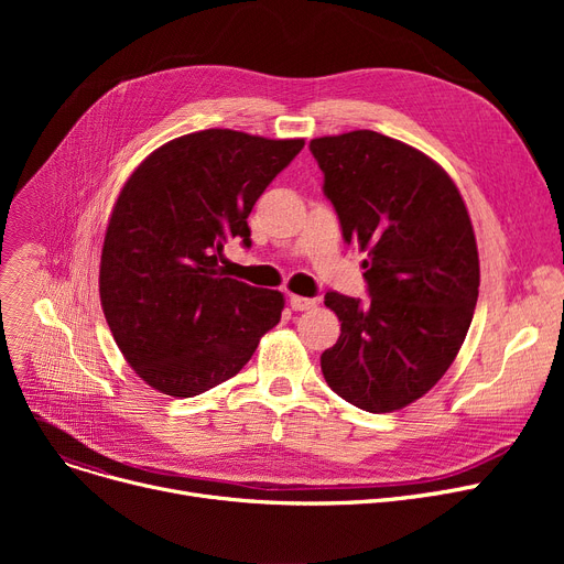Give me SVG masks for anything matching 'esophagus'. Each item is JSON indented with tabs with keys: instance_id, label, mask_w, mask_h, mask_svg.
I'll use <instances>...</instances> for the list:
<instances>
[{
	"instance_id": "1",
	"label": "esophagus",
	"mask_w": 564,
	"mask_h": 564,
	"mask_svg": "<svg viewBox=\"0 0 564 564\" xmlns=\"http://www.w3.org/2000/svg\"><path fill=\"white\" fill-rule=\"evenodd\" d=\"M290 306L292 311H308L315 306V302L308 297H300V294H290Z\"/></svg>"
}]
</instances>
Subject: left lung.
Listing matches in <instances>:
<instances>
[{"label": "left lung", "mask_w": 564, "mask_h": 564, "mask_svg": "<svg viewBox=\"0 0 564 564\" xmlns=\"http://www.w3.org/2000/svg\"><path fill=\"white\" fill-rule=\"evenodd\" d=\"M370 304L327 292L338 343L319 357L329 389L370 413L398 411L446 375L478 304L480 260L464 198L425 153L372 130L311 141Z\"/></svg>", "instance_id": "8db88e82"}]
</instances>
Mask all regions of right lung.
<instances>
[{
  "label": "right lung",
  "instance_id": "obj_1",
  "mask_svg": "<svg viewBox=\"0 0 564 564\" xmlns=\"http://www.w3.org/2000/svg\"><path fill=\"white\" fill-rule=\"evenodd\" d=\"M304 139L235 130L177 137L118 194L100 258V302L132 370L155 391L194 398L240 372L285 306L279 290L226 276L230 237L251 247L256 200Z\"/></svg>",
  "mask_w": 564,
  "mask_h": 564
}]
</instances>
